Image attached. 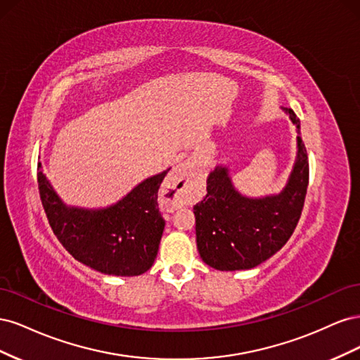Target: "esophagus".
Returning a JSON list of instances; mask_svg holds the SVG:
<instances>
[{
  "mask_svg": "<svg viewBox=\"0 0 360 360\" xmlns=\"http://www.w3.org/2000/svg\"><path fill=\"white\" fill-rule=\"evenodd\" d=\"M198 180L197 172L189 167L188 162H180L172 168L165 180L168 202L172 209L192 204L200 189Z\"/></svg>",
  "mask_w": 360,
  "mask_h": 360,
  "instance_id": "esophagus-1",
  "label": "esophagus"
}]
</instances>
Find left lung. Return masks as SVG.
I'll return each instance as SVG.
<instances>
[{"label": "left lung", "mask_w": 360, "mask_h": 360, "mask_svg": "<svg viewBox=\"0 0 360 360\" xmlns=\"http://www.w3.org/2000/svg\"><path fill=\"white\" fill-rule=\"evenodd\" d=\"M300 134V120L281 108ZM309 163L297 136V153L285 186L278 193L248 197L238 191L225 165L207 177V195L193 205L197 248L207 266L222 271L248 270L284 246L296 228L307 197Z\"/></svg>", "instance_id": "obj_1"}]
</instances>
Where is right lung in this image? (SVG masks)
Instances as JSON below:
<instances>
[{
	"label": "right lung",
	"mask_w": 360,
	"mask_h": 360,
	"mask_svg": "<svg viewBox=\"0 0 360 360\" xmlns=\"http://www.w3.org/2000/svg\"><path fill=\"white\" fill-rule=\"evenodd\" d=\"M39 192L49 225L79 263L112 276H138L153 266L165 228L158 191L169 168L144 179L106 207L66 204L39 163Z\"/></svg>",
	"instance_id": "1"
}]
</instances>
